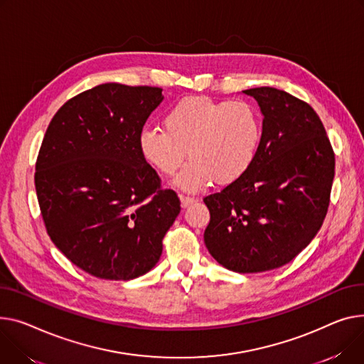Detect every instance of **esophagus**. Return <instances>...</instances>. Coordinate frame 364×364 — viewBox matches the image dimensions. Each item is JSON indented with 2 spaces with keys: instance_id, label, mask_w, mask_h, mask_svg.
<instances>
[{
  "instance_id": "obj_1",
  "label": "esophagus",
  "mask_w": 364,
  "mask_h": 364,
  "mask_svg": "<svg viewBox=\"0 0 364 364\" xmlns=\"http://www.w3.org/2000/svg\"><path fill=\"white\" fill-rule=\"evenodd\" d=\"M180 200H181V206L183 208H187L188 205H191L193 202H196L195 198H190V196H184V195H180Z\"/></svg>"
}]
</instances>
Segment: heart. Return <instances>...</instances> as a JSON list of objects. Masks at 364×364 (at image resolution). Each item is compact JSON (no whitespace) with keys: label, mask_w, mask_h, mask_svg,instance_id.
Returning a JSON list of instances; mask_svg holds the SVG:
<instances>
[{"label":"heart","mask_w":364,"mask_h":364,"mask_svg":"<svg viewBox=\"0 0 364 364\" xmlns=\"http://www.w3.org/2000/svg\"><path fill=\"white\" fill-rule=\"evenodd\" d=\"M164 127L144 129L139 151L151 166L174 184L195 193L212 183L231 184L252 168L262 141V118L246 101H215L208 96H187L164 117Z\"/></svg>","instance_id":"heart-1"}]
</instances>
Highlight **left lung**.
<instances>
[{"label": "left lung", "mask_w": 364, "mask_h": 364, "mask_svg": "<svg viewBox=\"0 0 364 364\" xmlns=\"http://www.w3.org/2000/svg\"><path fill=\"white\" fill-rule=\"evenodd\" d=\"M263 114L259 154L240 180L203 199L205 245L240 274L291 262L321 230L331 200L335 154L319 115L275 87L243 90Z\"/></svg>", "instance_id": "left-lung-1"}]
</instances>
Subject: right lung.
<instances>
[{
  "label": "right lung",
  "mask_w": 364,
  "mask_h": 364,
  "mask_svg": "<svg viewBox=\"0 0 364 364\" xmlns=\"http://www.w3.org/2000/svg\"><path fill=\"white\" fill-rule=\"evenodd\" d=\"M162 89L104 83L53 117L36 159L35 187L48 235L77 268L129 281L151 271L180 199L162 188L139 136Z\"/></svg>",
  "instance_id": "add662e5"
}]
</instances>
